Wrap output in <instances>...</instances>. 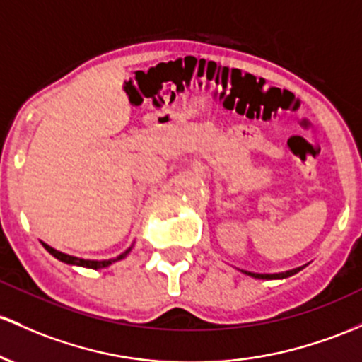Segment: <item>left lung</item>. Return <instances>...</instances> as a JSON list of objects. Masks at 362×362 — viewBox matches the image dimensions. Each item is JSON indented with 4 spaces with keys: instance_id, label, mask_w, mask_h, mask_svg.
<instances>
[{
    "instance_id": "left-lung-1",
    "label": "left lung",
    "mask_w": 362,
    "mask_h": 362,
    "mask_svg": "<svg viewBox=\"0 0 362 362\" xmlns=\"http://www.w3.org/2000/svg\"><path fill=\"white\" fill-rule=\"evenodd\" d=\"M305 266H299V268H293V269H287V272H280V273H252V272H245V269H240L244 275H249L252 278H259V280H281V278H288L292 275H296V273H299L300 269H304Z\"/></svg>"
}]
</instances>
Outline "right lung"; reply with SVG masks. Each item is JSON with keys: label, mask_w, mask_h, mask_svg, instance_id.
<instances>
[{"label": "right lung", "mask_w": 362, "mask_h": 362, "mask_svg": "<svg viewBox=\"0 0 362 362\" xmlns=\"http://www.w3.org/2000/svg\"><path fill=\"white\" fill-rule=\"evenodd\" d=\"M42 245H45V249L47 252L51 254V256L57 257L58 261H62V263H66V264H71V266H82V268H90V269H103V268H108L110 264L117 263V261H122L125 259L127 256H129V252L132 251L134 244L130 245L127 251H123L120 256L117 257H111V259H84V257H77V256H70V254H65L62 251H58V249L51 247V245L45 244V242H41Z\"/></svg>", "instance_id": "add662e5"}]
</instances>
